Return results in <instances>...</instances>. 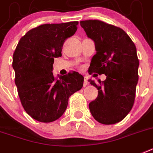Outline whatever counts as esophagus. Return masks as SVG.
<instances>
[{
    "label": "esophagus",
    "mask_w": 153,
    "mask_h": 153,
    "mask_svg": "<svg viewBox=\"0 0 153 153\" xmlns=\"http://www.w3.org/2000/svg\"><path fill=\"white\" fill-rule=\"evenodd\" d=\"M88 78L87 76H84V87H86V86L88 85Z\"/></svg>",
    "instance_id": "esophagus-1"
}]
</instances>
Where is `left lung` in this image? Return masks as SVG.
<instances>
[{
    "mask_svg": "<svg viewBox=\"0 0 153 153\" xmlns=\"http://www.w3.org/2000/svg\"><path fill=\"white\" fill-rule=\"evenodd\" d=\"M79 23L95 43L97 52L92 57L89 74L106 76L104 81L88 80L98 91L96 99L89 104L91 113L102 124H114L124 119L135 99L139 65L136 47L120 27L95 19Z\"/></svg>",
    "mask_w": 153,
    "mask_h": 153,
    "instance_id": "8db88e82",
    "label": "left lung"
}]
</instances>
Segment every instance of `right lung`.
<instances>
[{
  "label": "right lung",
  "instance_id": "1",
  "mask_svg": "<svg viewBox=\"0 0 153 153\" xmlns=\"http://www.w3.org/2000/svg\"><path fill=\"white\" fill-rule=\"evenodd\" d=\"M77 21L43 24L21 37L13 54L15 83L25 111L40 122L62 117L69 98L80 90L84 76L74 72L58 79L52 74L55 58L62 56L63 44L77 30Z\"/></svg>",
  "mask_w": 153,
  "mask_h": 153
}]
</instances>
